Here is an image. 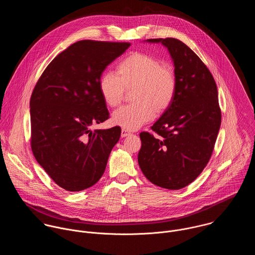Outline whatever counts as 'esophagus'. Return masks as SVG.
I'll return each instance as SVG.
<instances>
[{"label": "esophagus", "mask_w": 255, "mask_h": 255, "mask_svg": "<svg viewBox=\"0 0 255 255\" xmlns=\"http://www.w3.org/2000/svg\"><path fill=\"white\" fill-rule=\"evenodd\" d=\"M129 134H131V132H130L129 130L125 129V128L122 129V137H126V136H128V135H129Z\"/></svg>", "instance_id": "esophagus-1"}]
</instances>
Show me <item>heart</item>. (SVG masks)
Returning a JSON list of instances; mask_svg holds the SVG:
<instances>
[{
  "instance_id": "b5f03b06",
  "label": "heart",
  "mask_w": 255,
  "mask_h": 255,
  "mask_svg": "<svg viewBox=\"0 0 255 255\" xmlns=\"http://www.w3.org/2000/svg\"><path fill=\"white\" fill-rule=\"evenodd\" d=\"M118 74L106 72L99 80V90L104 102L111 107L119 105L125 87L135 85L133 101L113 113L114 125L125 129H137L154 119L158 112L167 109L173 102L177 79L171 67L162 65L156 58L144 53H133L124 59L117 68Z\"/></svg>"
}]
</instances>
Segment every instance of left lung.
<instances>
[{"label":"left lung","mask_w":255,"mask_h":255,"mask_svg":"<svg viewBox=\"0 0 255 255\" xmlns=\"http://www.w3.org/2000/svg\"><path fill=\"white\" fill-rule=\"evenodd\" d=\"M162 43L173 60L177 90L172 104L151 127L159 136L141 132L138 164L147 180L167 189L193 182L212 155L221 126L216 82L199 57L175 38Z\"/></svg>","instance_id":"8db88e82"}]
</instances>
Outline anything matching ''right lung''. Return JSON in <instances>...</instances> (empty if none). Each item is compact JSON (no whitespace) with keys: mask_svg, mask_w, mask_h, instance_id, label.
Listing matches in <instances>:
<instances>
[{"mask_svg":"<svg viewBox=\"0 0 255 255\" xmlns=\"http://www.w3.org/2000/svg\"><path fill=\"white\" fill-rule=\"evenodd\" d=\"M129 43L81 40L45 69L30 98L31 149L50 178L80 191L103 176L121 128L91 130L109 119L100 90L102 73Z\"/></svg>","mask_w":255,"mask_h":255,"instance_id":"right-lung-1","label":"right lung"}]
</instances>
